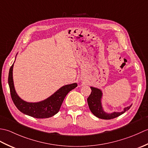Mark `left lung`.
<instances>
[{"label": "left lung", "mask_w": 148, "mask_h": 148, "mask_svg": "<svg viewBox=\"0 0 148 148\" xmlns=\"http://www.w3.org/2000/svg\"><path fill=\"white\" fill-rule=\"evenodd\" d=\"M90 88L92 90V92H91L88 98L87 99L88 104L91 112L99 118L103 119L115 118L128 111L132 105L131 104L130 106L125 108L123 111L121 112H113L111 113L106 112L103 110L102 105V98L103 95L102 90L92 86H91Z\"/></svg>", "instance_id": "1"}]
</instances>
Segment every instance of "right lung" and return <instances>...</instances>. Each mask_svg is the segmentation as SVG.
I'll return each mask as SVG.
<instances>
[{
    "label": "right lung",
    "instance_id": "1",
    "mask_svg": "<svg viewBox=\"0 0 148 148\" xmlns=\"http://www.w3.org/2000/svg\"><path fill=\"white\" fill-rule=\"evenodd\" d=\"M14 63L9 69L8 84L10 88L12 101L19 111L25 114L36 118H48L52 117L59 111L62 102L67 93L77 86L76 83L67 84L61 87L53 95L42 101L38 102H26L22 100L16 92L13 78H12V69H13Z\"/></svg>",
    "mask_w": 148,
    "mask_h": 148
}]
</instances>
